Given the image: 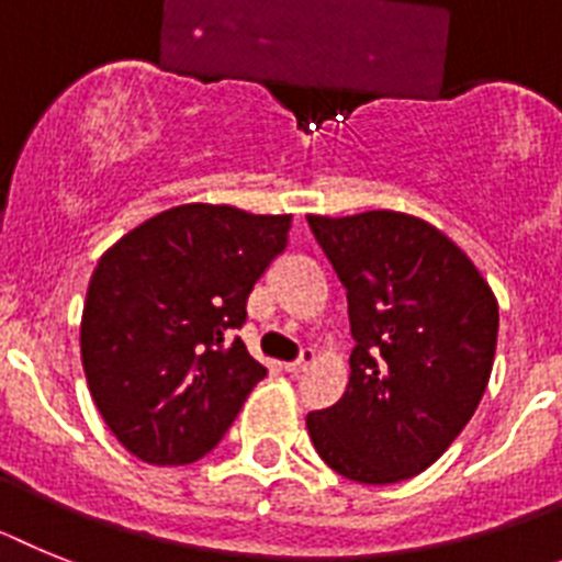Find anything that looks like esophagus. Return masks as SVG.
Here are the masks:
<instances>
[{"instance_id": "esophagus-1", "label": "esophagus", "mask_w": 562, "mask_h": 562, "mask_svg": "<svg viewBox=\"0 0 562 562\" xmlns=\"http://www.w3.org/2000/svg\"><path fill=\"white\" fill-rule=\"evenodd\" d=\"M314 359H316L314 350L305 348V350H302V353H300V359H294V362H288V364H285V370H288V373H291V375H296V373H302V370L308 368V364L314 362Z\"/></svg>"}]
</instances>
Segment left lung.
<instances>
[{"mask_svg": "<svg viewBox=\"0 0 562 562\" xmlns=\"http://www.w3.org/2000/svg\"><path fill=\"white\" fill-rule=\"evenodd\" d=\"M308 226L348 291L356 341L348 390L308 413V436L339 475L396 484L438 461L484 396L495 294L450 237L413 214H311Z\"/></svg>", "mask_w": 562, "mask_h": 562, "instance_id": "left-lung-1", "label": "left lung"}]
</instances>
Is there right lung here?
<instances>
[{
	"label": "right lung",
	"instance_id": "1",
	"mask_svg": "<svg viewBox=\"0 0 562 562\" xmlns=\"http://www.w3.org/2000/svg\"><path fill=\"white\" fill-rule=\"evenodd\" d=\"M288 232L291 214L187 203L99 260L81 362L101 418L140 461L180 467L212 452L268 373L234 330Z\"/></svg>",
	"mask_w": 562,
	"mask_h": 562
}]
</instances>
